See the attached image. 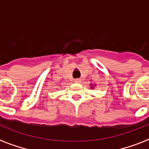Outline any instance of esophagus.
Masks as SVG:
<instances>
[{"mask_svg": "<svg viewBox=\"0 0 149 149\" xmlns=\"http://www.w3.org/2000/svg\"><path fill=\"white\" fill-rule=\"evenodd\" d=\"M75 82L76 83H80V80L79 79H75Z\"/></svg>", "mask_w": 149, "mask_h": 149, "instance_id": "1", "label": "esophagus"}]
</instances>
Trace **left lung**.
I'll return each instance as SVG.
<instances>
[{"mask_svg": "<svg viewBox=\"0 0 149 149\" xmlns=\"http://www.w3.org/2000/svg\"><path fill=\"white\" fill-rule=\"evenodd\" d=\"M91 88H92V89H93V88H94V86H93V85H92V84H91Z\"/></svg>", "mask_w": 149, "mask_h": 149, "instance_id": "left-lung-1", "label": "left lung"}]
</instances>
